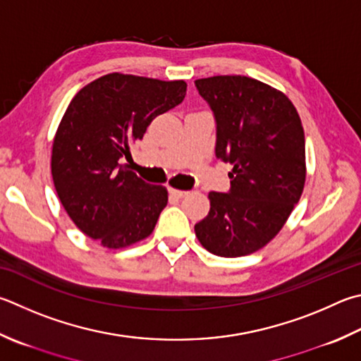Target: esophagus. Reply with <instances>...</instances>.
Returning a JSON list of instances; mask_svg holds the SVG:
<instances>
[{"mask_svg": "<svg viewBox=\"0 0 361 361\" xmlns=\"http://www.w3.org/2000/svg\"><path fill=\"white\" fill-rule=\"evenodd\" d=\"M169 192L172 194V195H175V197H178V199H181V197H185V195H188V191H180V189H172V188L169 189Z\"/></svg>", "mask_w": 361, "mask_h": 361, "instance_id": "34e87169", "label": "esophagus"}]
</instances>
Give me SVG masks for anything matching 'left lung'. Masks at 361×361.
Here are the masks:
<instances>
[{
  "label": "left lung",
  "mask_w": 361,
  "mask_h": 361,
  "mask_svg": "<svg viewBox=\"0 0 361 361\" xmlns=\"http://www.w3.org/2000/svg\"><path fill=\"white\" fill-rule=\"evenodd\" d=\"M216 121V158L232 164L231 189L209 192L194 226L202 246L241 257L276 237L303 192L305 133L289 97L245 75L195 80Z\"/></svg>",
  "instance_id": "left-lung-1"
}]
</instances>
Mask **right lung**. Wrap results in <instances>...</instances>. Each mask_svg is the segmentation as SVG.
Wrapping results in <instances>:
<instances>
[{
	"label": "right lung",
	"mask_w": 361,
	"mask_h": 361,
	"mask_svg": "<svg viewBox=\"0 0 361 361\" xmlns=\"http://www.w3.org/2000/svg\"><path fill=\"white\" fill-rule=\"evenodd\" d=\"M183 80L107 74L71 101L51 148V176L69 218L106 247L147 238L167 205V189L139 178L124 159L156 116L185 99Z\"/></svg>",
	"instance_id": "1"
}]
</instances>
